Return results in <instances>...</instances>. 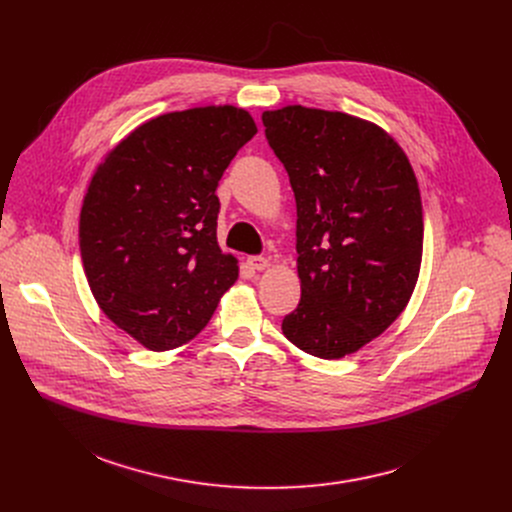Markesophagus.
<instances>
[{"mask_svg": "<svg viewBox=\"0 0 512 512\" xmlns=\"http://www.w3.org/2000/svg\"><path fill=\"white\" fill-rule=\"evenodd\" d=\"M249 265L255 269V271H263L269 267V259L263 257V255H253L249 257Z\"/></svg>", "mask_w": 512, "mask_h": 512, "instance_id": "obj_1", "label": "esophagus"}]
</instances>
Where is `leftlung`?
I'll return each instance as SVG.
<instances>
[{
    "label": "left lung",
    "instance_id": "left-lung-1",
    "mask_svg": "<svg viewBox=\"0 0 512 512\" xmlns=\"http://www.w3.org/2000/svg\"><path fill=\"white\" fill-rule=\"evenodd\" d=\"M296 196L302 300L281 330L300 350L342 358L383 334L419 275L423 210L413 168L381 127L289 105L263 113Z\"/></svg>",
    "mask_w": 512,
    "mask_h": 512
}]
</instances>
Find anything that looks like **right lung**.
<instances>
[{"label": "right lung", "mask_w": 512, "mask_h": 512, "mask_svg": "<svg viewBox=\"0 0 512 512\" xmlns=\"http://www.w3.org/2000/svg\"><path fill=\"white\" fill-rule=\"evenodd\" d=\"M257 133L237 107L160 115L97 168L79 223L93 296L105 316L162 352L192 340L239 267L216 243L218 180Z\"/></svg>", "instance_id": "add662e5"}]
</instances>
